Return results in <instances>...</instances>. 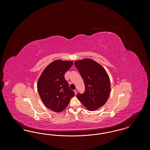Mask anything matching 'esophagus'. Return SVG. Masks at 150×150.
I'll use <instances>...</instances> for the list:
<instances>
[{
  "label": "esophagus",
  "instance_id": "34e87169",
  "mask_svg": "<svg viewBox=\"0 0 150 150\" xmlns=\"http://www.w3.org/2000/svg\"><path fill=\"white\" fill-rule=\"evenodd\" d=\"M74 93H75V94H76V93H77V91H76V90H74Z\"/></svg>",
  "mask_w": 150,
  "mask_h": 150
}]
</instances>
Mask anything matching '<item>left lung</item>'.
I'll list each match as a JSON object with an SVG mask.
<instances>
[{
    "label": "left lung",
    "mask_w": 150,
    "mask_h": 150,
    "mask_svg": "<svg viewBox=\"0 0 150 150\" xmlns=\"http://www.w3.org/2000/svg\"><path fill=\"white\" fill-rule=\"evenodd\" d=\"M75 66L85 84V92L76 97L89 111H95L103 106L110 96V79L104 68L89 58L78 60Z\"/></svg>",
    "instance_id": "1"
}]
</instances>
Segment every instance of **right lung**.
<instances>
[{"instance_id": "1", "label": "right lung", "mask_w": 150, "mask_h": 150, "mask_svg": "<svg viewBox=\"0 0 150 150\" xmlns=\"http://www.w3.org/2000/svg\"><path fill=\"white\" fill-rule=\"evenodd\" d=\"M72 64L69 61H54L44 70L38 80L37 88L41 100L54 112L62 111L75 96L64 79V74Z\"/></svg>"}]
</instances>
